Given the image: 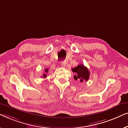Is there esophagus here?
<instances>
[{
	"instance_id": "obj_1",
	"label": "esophagus",
	"mask_w": 128,
	"mask_h": 128,
	"mask_svg": "<svg viewBox=\"0 0 128 128\" xmlns=\"http://www.w3.org/2000/svg\"><path fill=\"white\" fill-rule=\"evenodd\" d=\"M61 65H62V66H66V62H63V61H62V62H61Z\"/></svg>"
}]
</instances>
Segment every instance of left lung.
<instances>
[{
    "mask_svg": "<svg viewBox=\"0 0 128 128\" xmlns=\"http://www.w3.org/2000/svg\"><path fill=\"white\" fill-rule=\"evenodd\" d=\"M71 70L73 72L76 74L74 76L75 80H80V82H82L84 80L88 81L89 80L90 76L89 71L87 67L84 66L83 64H79L76 67L72 68Z\"/></svg>",
    "mask_w": 128,
    "mask_h": 128,
    "instance_id": "left-lung-1",
    "label": "left lung"
}]
</instances>
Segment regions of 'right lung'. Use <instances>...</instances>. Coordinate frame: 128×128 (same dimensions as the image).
<instances>
[{"mask_svg": "<svg viewBox=\"0 0 128 128\" xmlns=\"http://www.w3.org/2000/svg\"><path fill=\"white\" fill-rule=\"evenodd\" d=\"M44 72H48V69H45L44 70ZM47 76V75H46V74H44V75H43V77H44V78H46V77Z\"/></svg>", "mask_w": 128, "mask_h": 128, "instance_id": "obj_1", "label": "right lung"}]
</instances>
